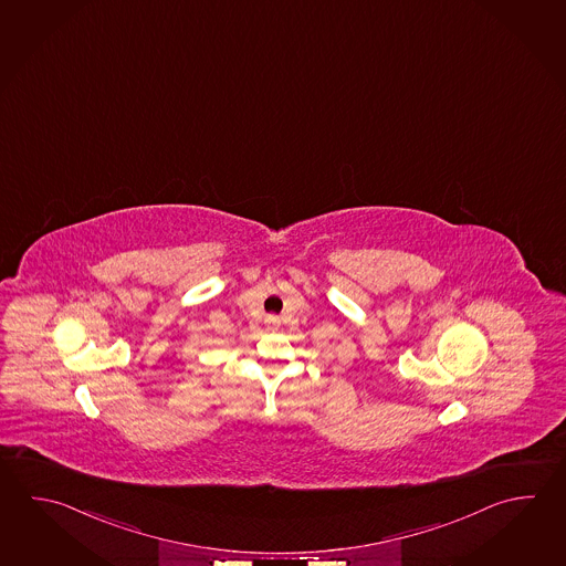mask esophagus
I'll list each match as a JSON object with an SVG mask.
<instances>
[{
    "instance_id": "34e87169",
    "label": "esophagus",
    "mask_w": 566,
    "mask_h": 566,
    "mask_svg": "<svg viewBox=\"0 0 566 566\" xmlns=\"http://www.w3.org/2000/svg\"><path fill=\"white\" fill-rule=\"evenodd\" d=\"M268 324H272V326H276V324H277L276 316H268Z\"/></svg>"
}]
</instances>
